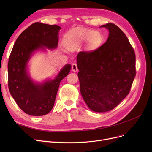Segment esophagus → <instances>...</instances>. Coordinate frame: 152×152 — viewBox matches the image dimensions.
<instances>
[{
	"mask_svg": "<svg viewBox=\"0 0 152 152\" xmlns=\"http://www.w3.org/2000/svg\"><path fill=\"white\" fill-rule=\"evenodd\" d=\"M72 70L74 72H76L78 71V68H77V64L75 63H73L72 65Z\"/></svg>",
	"mask_w": 152,
	"mask_h": 152,
	"instance_id": "34e87169",
	"label": "esophagus"
}]
</instances>
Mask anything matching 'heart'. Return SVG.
<instances>
[{"label": "heart", "instance_id": "b5f03b06", "mask_svg": "<svg viewBox=\"0 0 152 152\" xmlns=\"http://www.w3.org/2000/svg\"><path fill=\"white\" fill-rule=\"evenodd\" d=\"M86 42L89 49H96L102 43V36L99 32L93 30L77 31L68 37L65 42V46L71 50Z\"/></svg>", "mask_w": 152, "mask_h": 152}]
</instances>
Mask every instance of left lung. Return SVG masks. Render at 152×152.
<instances>
[{
    "label": "left lung",
    "mask_w": 152,
    "mask_h": 152,
    "mask_svg": "<svg viewBox=\"0 0 152 152\" xmlns=\"http://www.w3.org/2000/svg\"><path fill=\"white\" fill-rule=\"evenodd\" d=\"M106 42L77 56L80 90L87 107L95 112L112 110L129 93L136 76V56L125 34L113 23Z\"/></svg>",
    "instance_id": "1"
}]
</instances>
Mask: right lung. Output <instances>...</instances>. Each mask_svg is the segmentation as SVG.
<instances>
[{
  "mask_svg": "<svg viewBox=\"0 0 152 152\" xmlns=\"http://www.w3.org/2000/svg\"><path fill=\"white\" fill-rule=\"evenodd\" d=\"M59 26L37 22L16 39L8 62V86L16 103L23 111L33 116L48 114L54 107L60 82L70 71L66 64L53 79L36 82L31 79L28 63L39 50L54 49L58 45Z\"/></svg>",
  "mask_w": 152,
  "mask_h": 152,
  "instance_id": "1",
  "label": "right lung"
}]
</instances>
